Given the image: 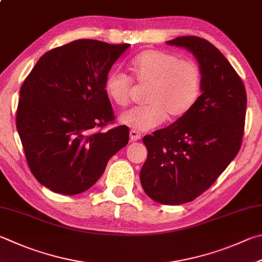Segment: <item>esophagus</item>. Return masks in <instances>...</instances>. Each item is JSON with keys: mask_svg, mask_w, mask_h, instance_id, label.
Returning a JSON list of instances; mask_svg holds the SVG:
<instances>
[{"mask_svg": "<svg viewBox=\"0 0 262 262\" xmlns=\"http://www.w3.org/2000/svg\"><path fill=\"white\" fill-rule=\"evenodd\" d=\"M129 137H130V141L135 142V141L141 140L142 135H141L140 132H137V130H130V132H129Z\"/></svg>", "mask_w": 262, "mask_h": 262, "instance_id": "obj_1", "label": "esophagus"}]
</instances>
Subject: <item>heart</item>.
<instances>
[{
	"instance_id": "heart-1",
	"label": "heart",
	"mask_w": 262,
	"mask_h": 262,
	"mask_svg": "<svg viewBox=\"0 0 262 262\" xmlns=\"http://www.w3.org/2000/svg\"><path fill=\"white\" fill-rule=\"evenodd\" d=\"M133 79L146 85L145 105L122 112L119 121L136 130H149L167 118L177 120L191 110L202 90V71L193 60L181 59L173 52L145 50L130 60ZM104 93L117 106L129 104L132 79L112 70L104 80Z\"/></svg>"
}]
</instances>
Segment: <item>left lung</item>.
I'll use <instances>...</instances> for the list:
<instances>
[{"label": "left lung", "instance_id": "obj_1", "mask_svg": "<svg viewBox=\"0 0 262 262\" xmlns=\"http://www.w3.org/2000/svg\"><path fill=\"white\" fill-rule=\"evenodd\" d=\"M202 71V95L187 115L143 137L147 158L140 179L145 193L165 205L196 199L238 154L244 134V83L221 51L198 36H179Z\"/></svg>", "mask_w": 262, "mask_h": 262}]
</instances>
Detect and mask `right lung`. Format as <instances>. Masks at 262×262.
Masks as SVG:
<instances>
[{
	"instance_id": "right-lung-1",
	"label": "right lung",
	"mask_w": 262,
	"mask_h": 262,
	"mask_svg": "<svg viewBox=\"0 0 262 262\" xmlns=\"http://www.w3.org/2000/svg\"><path fill=\"white\" fill-rule=\"evenodd\" d=\"M129 45L75 40L37 60L23 82L16 125L31 172L51 191L78 194L97 182L113 155L126 146L104 80Z\"/></svg>"
}]
</instances>
